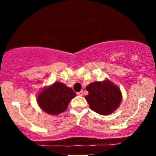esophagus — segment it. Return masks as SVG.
<instances>
[{
	"label": "esophagus",
	"mask_w": 156,
	"mask_h": 156,
	"mask_svg": "<svg viewBox=\"0 0 156 156\" xmlns=\"http://www.w3.org/2000/svg\"><path fill=\"white\" fill-rule=\"evenodd\" d=\"M77 95L80 96V97L83 96V91H80V92H78V93H77Z\"/></svg>",
	"instance_id": "obj_1"
}]
</instances>
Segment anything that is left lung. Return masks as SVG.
<instances>
[{
  "instance_id": "left-lung-1",
  "label": "left lung",
  "mask_w": 156,
  "mask_h": 156,
  "mask_svg": "<svg viewBox=\"0 0 156 156\" xmlns=\"http://www.w3.org/2000/svg\"><path fill=\"white\" fill-rule=\"evenodd\" d=\"M88 95L85 97L90 108L103 115L111 114L122 102V92L109 80L95 81L87 86Z\"/></svg>"
}]
</instances>
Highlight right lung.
<instances>
[{
	"label": "right lung",
	"mask_w": 156,
	"mask_h": 156,
	"mask_svg": "<svg viewBox=\"0 0 156 156\" xmlns=\"http://www.w3.org/2000/svg\"><path fill=\"white\" fill-rule=\"evenodd\" d=\"M76 96L72 88L57 81L45 87L37 95V102L43 111L51 115L62 113L68 107L69 102Z\"/></svg>",
	"instance_id": "right-lung-1"
}]
</instances>
